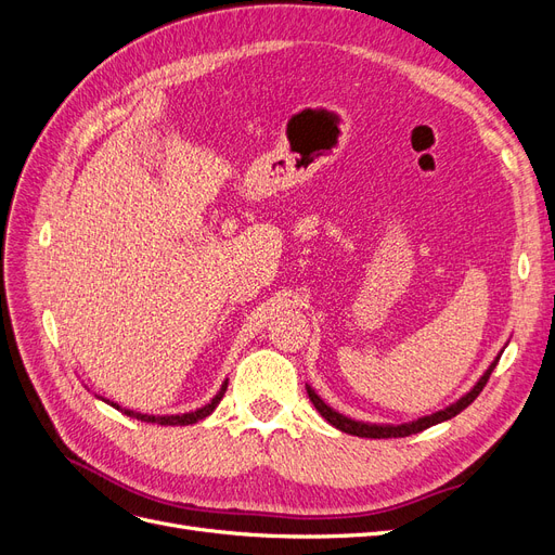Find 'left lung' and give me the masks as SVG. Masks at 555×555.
Here are the masks:
<instances>
[{
    "mask_svg": "<svg viewBox=\"0 0 555 555\" xmlns=\"http://www.w3.org/2000/svg\"><path fill=\"white\" fill-rule=\"evenodd\" d=\"M501 353H503V351H501ZM501 353L493 358V362L487 367V372H485L480 378H477V384H475L466 395H462L460 399L452 401L450 406H446V409H441V411H436V413H431V415H423V417H417V420H411V423H401V425L362 423V420H353V417H349V415H341L339 411H335L333 406H328L326 401H323V399L314 392V388H312L310 384H305V390H308L310 401L314 404V409H317L323 417H326L335 429H339V431H344V434H353V436H360V438H401V436H411V434H417V431H423V429H429V427H434V425H438V423H446V420L454 417L456 413H462L468 404H473V399H475L477 395H480L482 388L487 386V380H489L493 367L499 365Z\"/></svg>",
    "mask_w": 555,
    "mask_h": 555,
    "instance_id": "8db88e82",
    "label": "left lung"
}]
</instances>
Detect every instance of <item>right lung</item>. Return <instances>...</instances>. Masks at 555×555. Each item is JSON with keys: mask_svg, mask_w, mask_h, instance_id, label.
I'll return each instance as SVG.
<instances>
[{"mask_svg": "<svg viewBox=\"0 0 555 555\" xmlns=\"http://www.w3.org/2000/svg\"><path fill=\"white\" fill-rule=\"evenodd\" d=\"M224 390H227V378H224V384L220 386V390L216 392V397H214L211 401H208V404H204V406H199V409H195V411H188V413H175V415H149V413H140V411L121 409V406L117 404V401H109V399H105V397H101V395H95V397H99L101 401H105V404L114 406L117 411H121V413L130 415V417L142 420V423L167 425V427H183V425H195V423H199V420H204L206 415H211V413L216 411V406L220 404V399L224 397Z\"/></svg>", "mask_w": 555, "mask_h": 555, "instance_id": "add662e5", "label": "right lung"}]
</instances>
